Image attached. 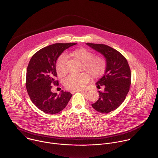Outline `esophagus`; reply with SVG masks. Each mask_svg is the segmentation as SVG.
Masks as SVG:
<instances>
[{
	"label": "esophagus",
	"instance_id": "esophagus-1",
	"mask_svg": "<svg viewBox=\"0 0 158 158\" xmlns=\"http://www.w3.org/2000/svg\"><path fill=\"white\" fill-rule=\"evenodd\" d=\"M82 91H84L83 90H73V91H71V93L72 94H74V93H76V92H82Z\"/></svg>",
	"mask_w": 158,
	"mask_h": 158
}]
</instances>
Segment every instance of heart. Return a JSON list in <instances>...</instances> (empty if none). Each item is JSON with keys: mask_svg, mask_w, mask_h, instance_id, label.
Here are the masks:
<instances>
[{"mask_svg": "<svg viewBox=\"0 0 158 158\" xmlns=\"http://www.w3.org/2000/svg\"><path fill=\"white\" fill-rule=\"evenodd\" d=\"M70 56L77 59L82 63L81 70L85 73L80 74H73L69 75L64 81L65 87L70 90H79L83 89L89 82L90 77L92 79L102 77L107 68V61L101 56H94L91 51L85 48H79L74 50L70 53ZM67 58L65 55L59 57L56 64V70L59 77H64L67 73Z\"/></svg>", "mask_w": 158, "mask_h": 158, "instance_id": "obj_1", "label": "heart"}]
</instances>
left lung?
Here are the masks:
<instances>
[{"mask_svg": "<svg viewBox=\"0 0 158 158\" xmlns=\"http://www.w3.org/2000/svg\"><path fill=\"white\" fill-rule=\"evenodd\" d=\"M100 52L107 61L103 76L97 82V87H103L98 91L99 98L92 107L97 112L109 113L117 109L125 100L130 87L131 71L127 59L117 50L103 44L86 43Z\"/></svg>", "mask_w": 158, "mask_h": 158, "instance_id": "obj_1", "label": "left lung"}]
</instances>
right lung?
Segmentation results:
<instances>
[{
	"mask_svg": "<svg viewBox=\"0 0 158 158\" xmlns=\"http://www.w3.org/2000/svg\"><path fill=\"white\" fill-rule=\"evenodd\" d=\"M75 43H55L46 46L35 53L27 69L26 88L31 102L40 110L56 114L63 110L72 97L69 92L61 90L59 95L51 92L56 80V63L62 52Z\"/></svg>",
	"mask_w": 158,
	"mask_h": 158,
	"instance_id": "add662e5",
	"label": "right lung"
}]
</instances>
